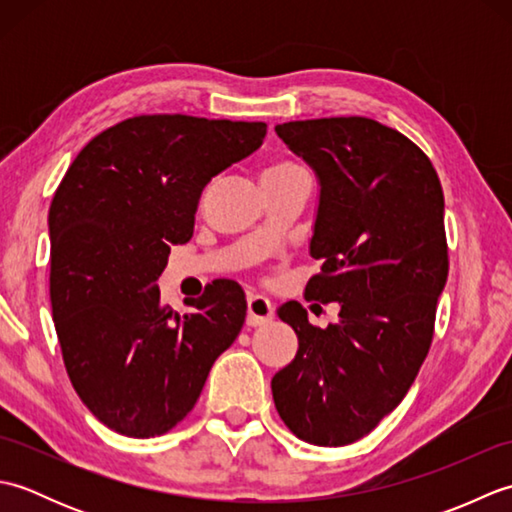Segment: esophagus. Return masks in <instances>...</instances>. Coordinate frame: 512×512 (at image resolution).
<instances>
[{
	"instance_id": "obj_1",
	"label": "esophagus",
	"mask_w": 512,
	"mask_h": 512,
	"mask_svg": "<svg viewBox=\"0 0 512 512\" xmlns=\"http://www.w3.org/2000/svg\"><path fill=\"white\" fill-rule=\"evenodd\" d=\"M273 317H275V308L266 297H259V295L248 297L246 323L250 325V328H257V325H266Z\"/></svg>"
}]
</instances>
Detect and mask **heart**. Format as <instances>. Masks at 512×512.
Here are the masks:
<instances>
[{
    "label": "heart",
    "instance_id": "heart-1",
    "mask_svg": "<svg viewBox=\"0 0 512 512\" xmlns=\"http://www.w3.org/2000/svg\"><path fill=\"white\" fill-rule=\"evenodd\" d=\"M290 167H297V165H295V162H275V165H270V167L264 171V176H268V173H279V171L290 169Z\"/></svg>",
    "mask_w": 512,
    "mask_h": 512
}]
</instances>
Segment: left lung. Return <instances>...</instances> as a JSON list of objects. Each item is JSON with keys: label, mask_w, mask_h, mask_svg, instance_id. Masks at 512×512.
Wrapping results in <instances>:
<instances>
[{"label": "left lung", "mask_w": 512, "mask_h": 512, "mask_svg": "<svg viewBox=\"0 0 512 512\" xmlns=\"http://www.w3.org/2000/svg\"><path fill=\"white\" fill-rule=\"evenodd\" d=\"M275 132L321 187L310 239L321 270L306 299L339 301L341 312L314 328L301 303L279 306L299 350L270 387L297 438L343 447L400 405L429 352L449 275L444 195L424 151L372 118L292 121Z\"/></svg>", "instance_id": "left-lung-1"}]
</instances>
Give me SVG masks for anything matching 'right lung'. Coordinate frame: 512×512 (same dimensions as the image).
<instances>
[{"label": "right lung", "instance_id": "obj_1", "mask_svg": "<svg viewBox=\"0 0 512 512\" xmlns=\"http://www.w3.org/2000/svg\"><path fill=\"white\" fill-rule=\"evenodd\" d=\"M266 123L134 116L85 145L54 193L50 301L72 387L105 427L162 436L200 398L246 319L244 290L215 279L178 314L156 286L189 242L202 189L262 147Z\"/></svg>", "mask_w": 512, "mask_h": 512}]
</instances>
